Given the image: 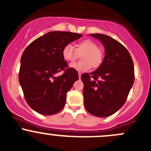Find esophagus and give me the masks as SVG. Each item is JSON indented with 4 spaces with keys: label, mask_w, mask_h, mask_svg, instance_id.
Wrapping results in <instances>:
<instances>
[{
    "label": "esophagus",
    "mask_w": 151,
    "mask_h": 151,
    "mask_svg": "<svg viewBox=\"0 0 151 151\" xmlns=\"http://www.w3.org/2000/svg\"><path fill=\"white\" fill-rule=\"evenodd\" d=\"M78 75H79V78L80 79V77H81V73H78Z\"/></svg>",
    "instance_id": "34e87169"
}]
</instances>
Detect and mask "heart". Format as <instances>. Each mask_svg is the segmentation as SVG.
<instances>
[{
    "label": "heart",
    "instance_id": "heart-1",
    "mask_svg": "<svg viewBox=\"0 0 151 151\" xmlns=\"http://www.w3.org/2000/svg\"><path fill=\"white\" fill-rule=\"evenodd\" d=\"M83 53L81 55L83 61L70 64L71 68L80 72L88 71L91 66L98 68L104 60V51L95 41L91 39H85L79 42L76 48L71 44H67L62 50L63 58L68 62H74L78 57V54Z\"/></svg>",
    "mask_w": 151,
    "mask_h": 151
}]
</instances>
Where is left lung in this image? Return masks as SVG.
<instances>
[{
	"label": "left lung",
	"instance_id": "1",
	"mask_svg": "<svg viewBox=\"0 0 151 151\" xmlns=\"http://www.w3.org/2000/svg\"><path fill=\"white\" fill-rule=\"evenodd\" d=\"M91 36L101 41L105 56L96 71L82 74L84 105L91 115L104 118L125 104L134 81V68L129 51L119 42L101 33Z\"/></svg>",
	"mask_w": 151,
	"mask_h": 151
}]
</instances>
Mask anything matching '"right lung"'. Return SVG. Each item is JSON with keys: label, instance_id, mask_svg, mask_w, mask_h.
Here are the masks:
<instances>
[{"label": "right lung", "instance_id": "add662e5", "mask_svg": "<svg viewBox=\"0 0 151 151\" xmlns=\"http://www.w3.org/2000/svg\"><path fill=\"white\" fill-rule=\"evenodd\" d=\"M82 36L71 32H49L24 50L19 81L25 101L38 113L54 115L64 107L67 92L79 77L77 70L68 66L62 50ZM61 70L63 74L56 77L55 74Z\"/></svg>", "mask_w": 151, "mask_h": 151}]
</instances>
